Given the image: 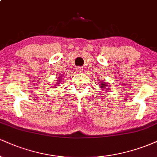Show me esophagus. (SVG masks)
Returning a JSON list of instances; mask_svg holds the SVG:
<instances>
[{"label":"esophagus","mask_w":157,"mask_h":157,"mask_svg":"<svg viewBox=\"0 0 157 157\" xmlns=\"http://www.w3.org/2000/svg\"><path fill=\"white\" fill-rule=\"evenodd\" d=\"M76 71L78 73H81V72H82V71H83V68L81 67V66H78V67L76 68Z\"/></svg>","instance_id":"esophagus-1"}]
</instances>
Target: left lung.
I'll list each match as a JSON object with an SVG mask.
<instances>
[{"mask_svg": "<svg viewBox=\"0 0 157 157\" xmlns=\"http://www.w3.org/2000/svg\"><path fill=\"white\" fill-rule=\"evenodd\" d=\"M101 86H100V89H107L106 90H108V89H109V88H107V87H109V86H107V83H106V82H102V81H101Z\"/></svg>", "mask_w": 157, "mask_h": 157, "instance_id": "8db88e82", "label": "left lung"}]
</instances>
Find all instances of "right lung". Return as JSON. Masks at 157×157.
<instances>
[{
  "mask_svg": "<svg viewBox=\"0 0 157 157\" xmlns=\"http://www.w3.org/2000/svg\"><path fill=\"white\" fill-rule=\"evenodd\" d=\"M60 79H61V77H60V80H57V81H58V82H60V81H61V80H60ZM57 84H59V83H57ZM57 86H58V85H57Z\"/></svg>",
  "mask_w": 157,
  "mask_h": 157,
  "instance_id": "add662e5",
  "label": "right lung"
}]
</instances>
